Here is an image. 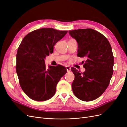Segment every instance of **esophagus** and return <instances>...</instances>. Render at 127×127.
I'll return each mask as SVG.
<instances>
[{"instance_id": "34e87169", "label": "esophagus", "mask_w": 127, "mask_h": 127, "mask_svg": "<svg viewBox=\"0 0 127 127\" xmlns=\"http://www.w3.org/2000/svg\"><path fill=\"white\" fill-rule=\"evenodd\" d=\"M66 69H67V70L68 72H69V71H71V68H70V67L69 66H66Z\"/></svg>"}]
</instances>
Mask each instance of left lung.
Returning <instances> with one entry per match:
<instances>
[{"mask_svg": "<svg viewBox=\"0 0 127 127\" xmlns=\"http://www.w3.org/2000/svg\"><path fill=\"white\" fill-rule=\"evenodd\" d=\"M78 43L79 57H85L83 73L71 68L75 75L72 90L83 101L97 98L109 85L113 75L114 57L109 41L103 34L92 29L69 31Z\"/></svg>", "mask_w": 127, "mask_h": 127, "instance_id": "1", "label": "left lung"}]
</instances>
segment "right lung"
<instances>
[{
  "label": "right lung",
  "mask_w": 127,
  "mask_h": 127,
  "mask_svg": "<svg viewBox=\"0 0 127 127\" xmlns=\"http://www.w3.org/2000/svg\"><path fill=\"white\" fill-rule=\"evenodd\" d=\"M67 32L52 28L36 30L27 34L19 46L16 72L22 89L32 99L44 101L53 97L58 83L67 72L60 64L46 68L44 59Z\"/></svg>",
  "instance_id": "right-lung-1"
}]
</instances>
